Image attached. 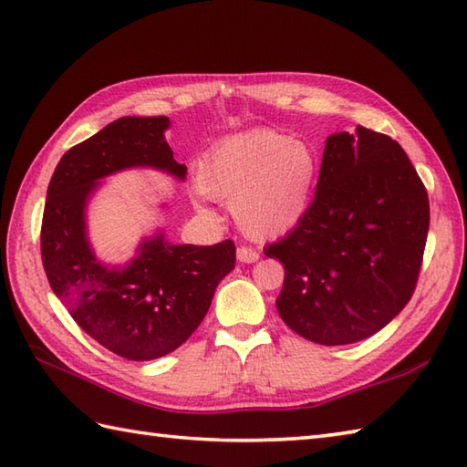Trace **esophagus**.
Listing matches in <instances>:
<instances>
[{
	"mask_svg": "<svg viewBox=\"0 0 467 467\" xmlns=\"http://www.w3.org/2000/svg\"><path fill=\"white\" fill-rule=\"evenodd\" d=\"M236 259H239L241 263H246V265L256 263L259 261V253L249 249V246H239V249H236Z\"/></svg>",
	"mask_w": 467,
	"mask_h": 467,
	"instance_id": "1",
	"label": "esophagus"
}]
</instances>
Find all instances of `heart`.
Returning a JSON list of instances; mask_svg holds the SVG:
<instances>
[{
  "label": "heart",
  "instance_id": "b5f03b06",
  "mask_svg": "<svg viewBox=\"0 0 467 467\" xmlns=\"http://www.w3.org/2000/svg\"><path fill=\"white\" fill-rule=\"evenodd\" d=\"M319 181L315 148L279 130L256 128L223 138L196 166L198 191L231 202L251 239H276L309 213Z\"/></svg>",
  "mask_w": 467,
  "mask_h": 467
}]
</instances>
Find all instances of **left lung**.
Masks as SVG:
<instances>
[{
  "label": "left lung",
  "mask_w": 467,
  "mask_h": 467,
  "mask_svg": "<svg viewBox=\"0 0 467 467\" xmlns=\"http://www.w3.org/2000/svg\"><path fill=\"white\" fill-rule=\"evenodd\" d=\"M430 201L403 148L355 128L327 138L309 213L265 254L285 266L276 311L305 339L349 345L411 299Z\"/></svg>",
  "instance_id": "8db88e82"
}]
</instances>
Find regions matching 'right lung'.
<instances>
[{"instance_id":"obj_1","label":"right lung","mask_w":467,"mask_h":467,"mask_svg":"<svg viewBox=\"0 0 467 467\" xmlns=\"http://www.w3.org/2000/svg\"><path fill=\"white\" fill-rule=\"evenodd\" d=\"M166 116H124L62 156L47 186L42 261L49 286L82 329L108 351L152 361L178 349L201 325L218 283L234 269L233 241L172 244L164 228L142 236L122 265L102 263L88 234V206L102 181L150 168L184 181L164 132ZM161 208H168L162 202Z\"/></svg>"}]
</instances>
